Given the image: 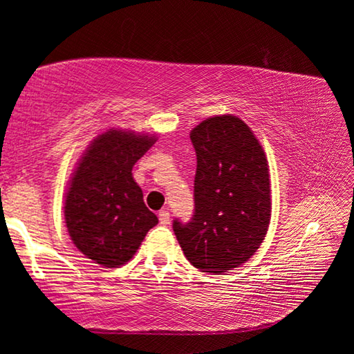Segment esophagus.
<instances>
[{"instance_id":"obj_1","label":"esophagus","mask_w":354,"mask_h":354,"mask_svg":"<svg viewBox=\"0 0 354 354\" xmlns=\"http://www.w3.org/2000/svg\"><path fill=\"white\" fill-rule=\"evenodd\" d=\"M158 217H159L160 225H169L170 214H169V211H167V209H162V211H160V212L158 214Z\"/></svg>"}]
</instances>
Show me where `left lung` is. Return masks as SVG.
I'll use <instances>...</instances> for the list:
<instances>
[{"label": "left lung", "mask_w": 354, "mask_h": 354, "mask_svg": "<svg viewBox=\"0 0 354 354\" xmlns=\"http://www.w3.org/2000/svg\"><path fill=\"white\" fill-rule=\"evenodd\" d=\"M190 140L196 153L195 211L187 223L173 220V231L192 266L221 274L247 262L267 234V158L248 124L230 113L201 122Z\"/></svg>", "instance_id": "8db88e82"}]
</instances>
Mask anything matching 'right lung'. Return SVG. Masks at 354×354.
I'll return each mask as SVG.
<instances>
[{
  "mask_svg": "<svg viewBox=\"0 0 354 354\" xmlns=\"http://www.w3.org/2000/svg\"><path fill=\"white\" fill-rule=\"evenodd\" d=\"M154 142V136L109 129L93 139L73 173L65 223L76 248L100 266H123L158 225L133 178L134 164Z\"/></svg>",
  "mask_w": 354,
  "mask_h": 354,
  "instance_id": "add662e5",
  "label": "right lung"
}]
</instances>
